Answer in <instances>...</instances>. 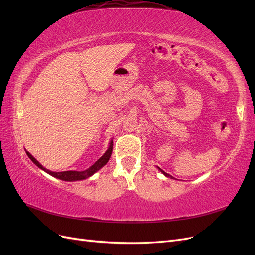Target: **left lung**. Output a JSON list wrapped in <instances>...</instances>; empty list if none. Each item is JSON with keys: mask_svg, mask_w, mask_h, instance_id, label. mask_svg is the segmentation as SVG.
Masks as SVG:
<instances>
[{"mask_svg": "<svg viewBox=\"0 0 255 255\" xmlns=\"http://www.w3.org/2000/svg\"><path fill=\"white\" fill-rule=\"evenodd\" d=\"M158 169H159V170H160V172L161 173H163V174H165L167 177H170V179H173V177H172V175H170V174H168V173H166L165 171H163V170H161V169L158 167Z\"/></svg>", "mask_w": 255, "mask_h": 255, "instance_id": "1", "label": "left lung"}]
</instances>
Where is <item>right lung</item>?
Masks as SVG:
<instances>
[{
    "mask_svg": "<svg viewBox=\"0 0 255 255\" xmlns=\"http://www.w3.org/2000/svg\"><path fill=\"white\" fill-rule=\"evenodd\" d=\"M112 152H113V140L111 141L110 143V146L109 149L106 150V152L103 154V155L100 157L96 163L92 165L91 167H89L88 169H86V170L84 171H63V172H53L51 170H48V169H45L42 165H40L39 161H38L32 154L26 152L27 156L32 159L33 163L38 166V168L42 169L43 171H45L47 173H49L50 175L56 177V179H59V180H63V181H68V182H72V181H81V180H85L87 179V177L91 176L92 174H95L97 171H99L100 169H101L103 166H105L107 164V161L110 160L111 158V155H112Z\"/></svg>",
    "mask_w": 255,
    "mask_h": 255,
    "instance_id": "1",
    "label": "right lung"
}]
</instances>
